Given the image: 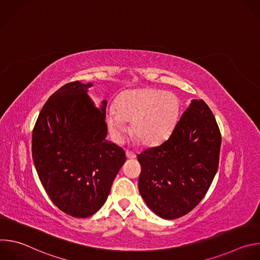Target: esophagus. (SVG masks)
Wrapping results in <instances>:
<instances>
[{"label":"esophagus","mask_w":260,"mask_h":260,"mask_svg":"<svg viewBox=\"0 0 260 260\" xmlns=\"http://www.w3.org/2000/svg\"><path fill=\"white\" fill-rule=\"evenodd\" d=\"M125 153H126V157H127V158H131V159H133V158H136V154H135L133 151L126 150V151H125Z\"/></svg>","instance_id":"obj_1"}]
</instances>
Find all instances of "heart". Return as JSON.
Returning a JSON list of instances; mask_svg holds the SVG:
<instances>
[{
  "label": "heart",
  "mask_w": 260,
  "mask_h": 260,
  "mask_svg": "<svg viewBox=\"0 0 260 260\" xmlns=\"http://www.w3.org/2000/svg\"><path fill=\"white\" fill-rule=\"evenodd\" d=\"M180 116V101L170 91L146 87L125 90L116 99L115 107L107 111V124L116 140L127 131L144 145H156L166 140L175 128Z\"/></svg>",
  "instance_id": "b5f03b06"
}]
</instances>
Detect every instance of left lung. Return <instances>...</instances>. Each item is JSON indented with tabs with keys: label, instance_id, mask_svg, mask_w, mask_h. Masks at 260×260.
<instances>
[{
	"label": "left lung",
	"instance_id": "8db88e82",
	"mask_svg": "<svg viewBox=\"0 0 260 260\" xmlns=\"http://www.w3.org/2000/svg\"><path fill=\"white\" fill-rule=\"evenodd\" d=\"M221 134L211 109L193 100L171 136L138 154L141 197L156 215L176 219L206 196L219 164Z\"/></svg>",
	"mask_w": 260,
	"mask_h": 260
}]
</instances>
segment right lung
Masks as SVG:
<instances>
[{
  "mask_svg": "<svg viewBox=\"0 0 260 260\" xmlns=\"http://www.w3.org/2000/svg\"><path fill=\"white\" fill-rule=\"evenodd\" d=\"M91 83L74 81L45 103L31 136L32 160L52 203L66 214L86 218L105 204L126 160L121 147L106 140V101L95 108Z\"/></svg>",
  "mask_w": 260,
  "mask_h": 260,
  "instance_id": "1",
  "label": "right lung"
}]
</instances>
